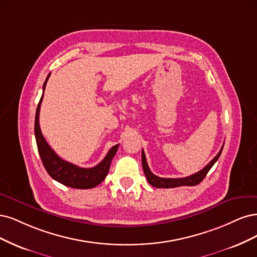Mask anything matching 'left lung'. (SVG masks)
<instances>
[{"label": "left lung", "instance_id": "left-lung-1", "mask_svg": "<svg viewBox=\"0 0 257 257\" xmlns=\"http://www.w3.org/2000/svg\"><path fill=\"white\" fill-rule=\"evenodd\" d=\"M222 150H223V147L221 148L218 155L214 157V158L208 164H207L202 171L197 172V173L193 174V175H190L188 177H184V178H161V177L156 176L155 174L152 173L150 168H148L144 151H142L143 171H144V174H145L148 183L156 188H176V187H181V186H196L205 178L207 173H208L209 170L212 168V165L217 162V160L219 159V157L222 153Z\"/></svg>", "mask_w": 257, "mask_h": 257}]
</instances>
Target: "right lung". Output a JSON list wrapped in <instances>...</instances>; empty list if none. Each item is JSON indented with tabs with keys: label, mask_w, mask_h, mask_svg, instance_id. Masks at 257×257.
<instances>
[{
	"label": "right lung",
	"mask_w": 257,
	"mask_h": 257,
	"mask_svg": "<svg viewBox=\"0 0 257 257\" xmlns=\"http://www.w3.org/2000/svg\"><path fill=\"white\" fill-rule=\"evenodd\" d=\"M49 77H50V74H49L45 81L44 86H43V92H45L46 84ZM43 98H44V93L40 98L39 103L36 109L34 129H35V138H36L38 153L40 155V159L43 161L46 171L54 180L59 181V183L63 184L64 186H67L70 188L90 189L98 186L99 184L102 183L103 179L107 175V172L110 170V165H111L113 157L117 152L118 144L114 145L109 151V153L106 154L104 159L94 168H89V169L80 168L78 165H74L70 162L63 160L55 154V152L52 150V148L49 146V144L46 142L43 134H41L40 126H39V111H40V104H41V101H43Z\"/></svg>",
	"instance_id": "add662e5"
}]
</instances>
